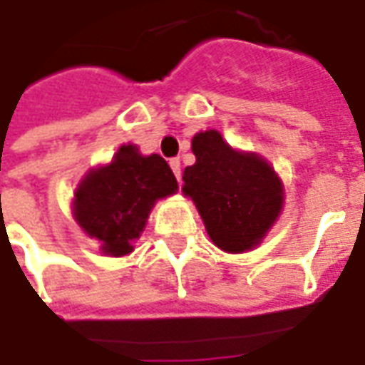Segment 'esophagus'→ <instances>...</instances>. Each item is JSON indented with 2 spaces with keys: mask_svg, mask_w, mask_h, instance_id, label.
<instances>
[{
  "mask_svg": "<svg viewBox=\"0 0 365 365\" xmlns=\"http://www.w3.org/2000/svg\"><path fill=\"white\" fill-rule=\"evenodd\" d=\"M170 168L174 170L178 182H182V165H180V158H172V160H170Z\"/></svg>",
  "mask_w": 365,
  "mask_h": 365,
  "instance_id": "34e87169",
  "label": "esophagus"
}]
</instances>
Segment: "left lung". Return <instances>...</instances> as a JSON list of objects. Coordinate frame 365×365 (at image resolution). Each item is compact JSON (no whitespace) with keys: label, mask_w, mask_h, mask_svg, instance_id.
Listing matches in <instances>:
<instances>
[{"label":"left lung","mask_w":365,"mask_h":365,"mask_svg":"<svg viewBox=\"0 0 365 365\" xmlns=\"http://www.w3.org/2000/svg\"><path fill=\"white\" fill-rule=\"evenodd\" d=\"M195 164L183 172L190 195L211 241L227 253H243L261 243L282 207V183L255 154L235 152L215 130L191 140Z\"/></svg>","instance_id":"left-lung-1"}]
</instances>
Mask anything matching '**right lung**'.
Listing matches in <instances>:
<instances>
[{"mask_svg": "<svg viewBox=\"0 0 365 365\" xmlns=\"http://www.w3.org/2000/svg\"><path fill=\"white\" fill-rule=\"evenodd\" d=\"M178 190V180L164 158L142 156L138 148L122 146L110 164L86 175L75 191V217L86 235L101 241L103 253L128 255L160 197Z\"/></svg>", "mask_w": 365, "mask_h": 365, "instance_id": "obj_1", "label": "right lung"}]
</instances>
